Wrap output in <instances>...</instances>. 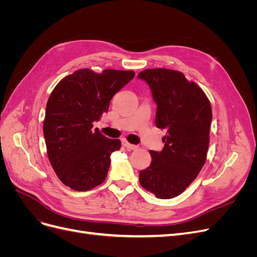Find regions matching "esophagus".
<instances>
[{"label": "esophagus", "instance_id": "1", "mask_svg": "<svg viewBox=\"0 0 257 257\" xmlns=\"http://www.w3.org/2000/svg\"><path fill=\"white\" fill-rule=\"evenodd\" d=\"M122 146L125 147L126 149H130V150H136L137 148H138V147L135 146V145L130 144L127 141H125V139H123V141H122Z\"/></svg>", "mask_w": 257, "mask_h": 257}]
</instances>
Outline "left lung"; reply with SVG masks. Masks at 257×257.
<instances>
[{
  "mask_svg": "<svg viewBox=\"0 0 257 257\" xmlns=\"http://www.w3.org/2000/svg\"><path fill=\"white\" fill-rule=\"evenodd\" d=\"M138 78L149 85L158 106L155 125L167 131L164 148L150 151L151 165L139 173V182L155 197L169 199L188 188L205 164L211 105L204 91L180 72L150 68Z\"/></svg>",
  "mask_w": 257,
  "mask_h": 257,
  "instance_id": "obj_1",
  "label": "left lung"
}]
</instances>
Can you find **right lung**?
I'll list each match as a JSON object with an SVG mask.
<instances>
[{"label": "right lung", "mask_w": 257, "mask_h": 257, "mask_svg": "<svg viewBox=\"0 0 257 257\" xmlns=\"http://www.w3.org/2000/svg\"><path fill=\"white\" fill-rule=\"evenodd\" d=\"M133 71L89 68L66 76L53 89L46 106L44 137L50 164L60 180L75 191L103 183L119 139L93 128L108 111L112 96L134 78Z\"/></svg>", "instance_id": "add662e5"}]
</instances>
